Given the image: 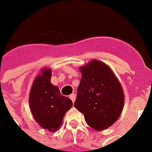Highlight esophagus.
Masks as SVG:
<instances>
[{
  "instance_id": "1",
  "label": "esophagus",
  "mask_w": 152,
  "mask_h": 152,
  "mask_svg": "<svg viewBox=\"0 0 152 152\" xmlns=\"http://www.w3.org/2000/svg\"><path fill=\"white\" fill-rule=\"evenodd\" d=\"M69 98L72 100V102H74L75 101V99H76V95L74 94V93L73 94H71L70 95V96H69Z\"/></svg>"
}]
</instances>
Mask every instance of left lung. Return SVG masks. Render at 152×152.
<instances>
[{
	"instance_id": "obj_1",
	"label": "left lung",
	"mask_w": 152,
	"mask_h": 152,
	"mask_svg": "<svg viewBox=\"0 0 152 152\" xmlns=\"http://www.w3.org/2000/svg\"><path fill=\"white\" fill-rule=\"evenodd\" d=\"M82 77L74 104L88 125L101 131L112 126L122 112L124 95L111 68L93 60L80 68Z\"/></svg>"
}]
</instances>
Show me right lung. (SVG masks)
Here are the masks:
<instances>
[{"label": "right lung", "instance_id": "obj_1", "mask_svg": "<svg viewBox=\"0 0 152 152\" xmlns=\"http://www.w3.org/2000/svg\"><path fill=\"white\" fill-rule=\"evenodd\" d=\"M51 76L52 70L45 69L36 78L29 94V107L40 127L55 132L61 127L72 101L62 96L58 87L51 84Z\"/></svg>", "mask_w": 152, "mask_h": 152}]
</instances>
